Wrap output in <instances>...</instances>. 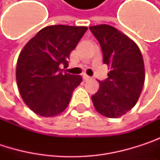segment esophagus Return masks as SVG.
I'll list each match as a JSON object with an SVG mask.
<instances>
[{"label": "esophagus", "instance_id": "obj_1", "mask_svg": "<svg viewBox=\"0 0 160 160\" xmlns=\"http://www.w3.org/2000/svg\"><path fill=\"white\" fill-rule=\"evenodd\" d=\"M82 78H83V80H90L91 79H92L91 77H89V76H88V75H86V74H83Z\"/></svg>", "mask_w": 160, "mask_h": 160}]
</instances>
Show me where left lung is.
Masks as SVG:
<instances>
[{
    "instance_id": "8db88e82",
    "label": "left lung",
    "mask_w": 160,
    "mask_h": 160,
    "mask_svg": "<svg viewBox=\"0 0 160 160\" xmlns=\"http://www.w3.org/2000/svg\"><path fill=\"white\" fill-rule=\"evenodd\" d=\"M103 52V62L110 71L99 81V90L92 96L101 115L117 118L137 103L144 83V65L141 51L129 37L108 25L90 27Z\"/></svg>"
}]
</instances>
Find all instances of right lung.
Here are the masks:
<instances>
[{
    "label": "right lung",
    "mask_w": 160,
    "mask_h": 160,
    "mask_svg": "<svg viewBox=\"0 0 160 160\" xmlns=\"http://www.w3.org/2000/svg\"><path fill=\"white\" fill-rule=\"evenodd\" d=\"M87 27L49 26L41 29L21 51L16 65V82L25 104L42 117L64 111L72 92L81 82L80 75L63 74L69 53Z\"/></svg>",
    "instance_id": "right-lung-1"
}]
</instances>
